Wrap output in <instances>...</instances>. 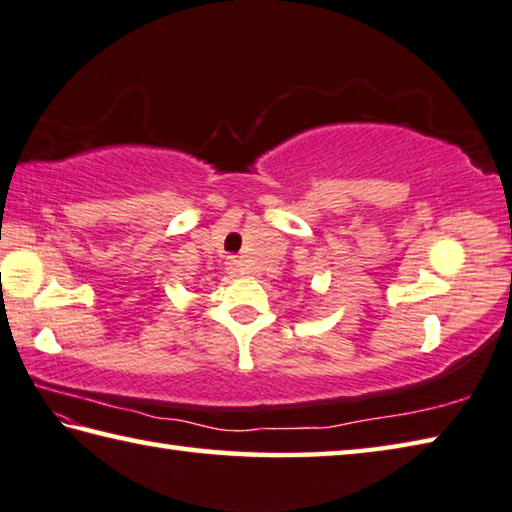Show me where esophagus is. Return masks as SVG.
Here are the masks:
<instances>
[{"label": "esophagus", "mask_w": 512, "mask_h": 512, "mask_svg": "<svg viewBox=\"0 0 512 512\" xmlns=\"http://www.w3.org/2000/svg\"><path fill=\"white\" fill-rule=\"evenodd\" d=\"M228 268L233 270V273H239V262H237V259H230V262H228Z\"/></svg>", "instance_id": "34e87169"}]
</instances>
